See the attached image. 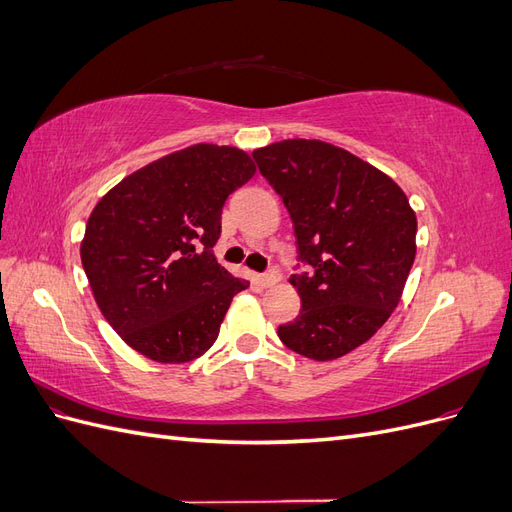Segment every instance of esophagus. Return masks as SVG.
<instances>
[{
    "instance_id": "1",
    "label": "esophagus",
    "mask_w": 512,
    "mask_h": 512,
    "mask_svg": "<svg viewBox=\"0 0 512 512\" xmlns=\"http://www.w3.org/2000/svg\"><path fill=\"white\" fill-rule=\"evenodd\" d=\"M258 282H260L262 288H271V286H275L277 282H280V273H277V271H269V273H265V275H260Z\"/></svg>"
}]
</instances>
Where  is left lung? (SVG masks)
Here are the masks:
<instances>
[{
  "label": "left lung",
  "mask_w": 512,
  "mask_h": 512,
  "mask_svg": "<svg viewBox=\"0 0 512 512\" xmlns=\"http://www.w3.org/2000/svg\"><path fill=\"white\" fill-rule=\"evenodd\" d=\"M252 156L282 196L309 267L290 277L301 312L277 335L307 359H339L397 307L416 256V215L389 175L331 143L290 138Z\"/></svg>",
  "instance_id": "left-lung-1"
}]
</instances>
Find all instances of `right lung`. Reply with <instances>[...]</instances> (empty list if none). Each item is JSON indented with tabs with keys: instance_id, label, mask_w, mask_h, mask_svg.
Here are the masks:
<instances>
[{
	"instance_id": "1",
	"label": "right lung",
	"mask_w": 512,
	"mask_h": 512,
	"mask_svg": "<svg viewBox=\"0 0 512 512\" xmlns=\"http://www.w3.org/2000/svg\"><path fill=\"white\" fill-rule=\"evenodd\" d=\"M256 173L237 147L198 143L119 181L91 211L81 260L108 324L158 363H188L250 282L213 254L226 198Z\"/></svg>"
}]
</instances>
